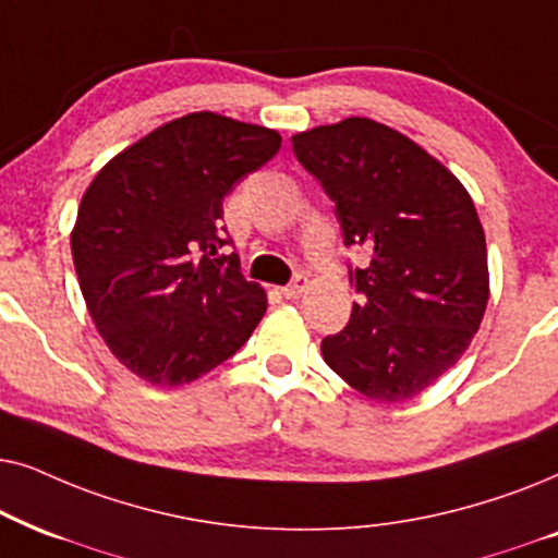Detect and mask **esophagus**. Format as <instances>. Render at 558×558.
<instances>
[{"label":"esophagus","mask_w":558,"mask_h":558,"mask_svg":"<svg viewBox=\"0 0 558 558\" xmlns=\"http://www.w3.org/2000/svg\"><path fill=\"white\" fill-rule=\"evenodd\" d=\"M306 288H308V278H306V275H295L293 283H291V286H286L283 291H280V293H283L286 299L291 301V299H299L301 293H306Z\"/></svg>","instance_id":"obj_1"}]
</instances>
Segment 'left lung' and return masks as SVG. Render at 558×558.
<instances>
[{"mask_svg":"<svg viewBox=\"0 0 558 558\" xmlns=\"http://www.w3.org/2000/svg\"><path fill=\"white\" fill-rule=\"evenodd\" d=\"M291 143L337 206L347 247L369 252L367 267L349 270L360 303L322 341L324 362L377 403L418 396L457 365L487 308L472 196L434 155L375 119L347 117Z\"/></svg>","mask_w":558,"mask_h":558,"instance_id":"1","label":"left lung"}]
</instances>
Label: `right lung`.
Segmentation results:
<instances>
[{
  "label": "right lung",
  "instance_id": "right-lung-1",
  "mask_svg": "<svg viewBox=\"0 0 558 558\" xmlns=\"http://www.w3.org/2000/svg\"><path fill=\"white\" fill-rule=\"evenodd\" d=\"M278 150L275 130L193 111L114 155L86 189L71 232L81 293L111 354L145 383H193L265 316L263 288L221 255V202Z\"/></svg>",
  "mask_w": 558,
  "mask_h": 558
}]
</instances>
